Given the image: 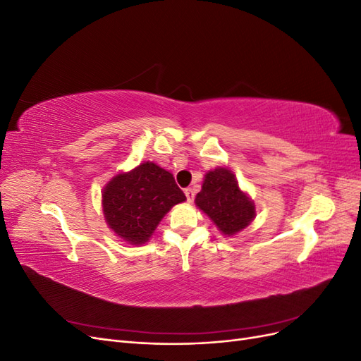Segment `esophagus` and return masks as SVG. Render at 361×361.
I'll use <instances>...</instances> for the list:
<instances>
[{"label": "esophagus", "mask_w": 361, "mask_h": 361, "mask_svg": "<svg viewBox=\"0 0 361 361\" xmlns=\"http://www.w3.org/2000/svg\"><path fill=\"white\" fill-rule=\"evenodd\" d=\"M185 195H187V200L191 203L195 197V192H194L192 188H187V190H185Z\"/></svg>", "instance_id": "34e87169"}]
</instances>
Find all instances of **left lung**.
Instances as JSON below:
<instances>
[{"instance_id":"1","label":"left lung","mask_w":361,"mask_h":361,"mask_svg":"<svg viewBox=\"0 0 361 361\" xmlns=\"http://www.w3.org/2000/svg\"><path fill=\"white\" fill-rule=\"evenodd\" d=\"M195 204L228 236L245 228L256 215L255 203L239 190L233 173L227 169L206 174Z\"/></svg>"}]
</instances>
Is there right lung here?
Returning a JSON list of instances; mask_svg holds the SVG:
<instances>
[{
	"label": "right lung",
	"instance_id": "obj_1",
	"mask_svg": "<svg viewBox=\"0 0 361 361\" xmlns=\"http://www.w3.org/2000/svg\"><path fill=\"white\" fill-rule=\"evenodd\" d=\"M187 200L173 174L143 162L106 183L102 206L106 224L130 244H145L171 206Z\"/></svg>",
	"mask_w": 361,
	"mask_h": 361
}]
</instances>
